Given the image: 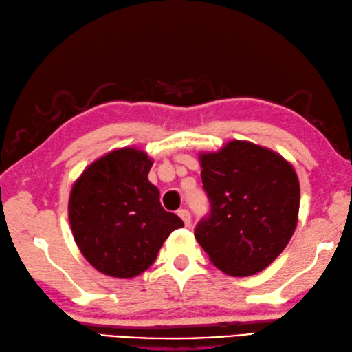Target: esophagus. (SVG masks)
I'll use <instances>...</instances> for the list:
<instances>
[{
  "mask_svg": "<svg viewBox=\"0 0 352 352\" xmlns=\"http://www.w3.org/2000/svg\"><path fill=\"white\" fill-rule=\"evenodd\" d=\"M178 217L183 219V223H185L186 226H190V224H191V214H190V212H188L186 208L178 210Z\"/></svg>",
  "mask_w": 352,
  "mask_h": 352,
  "instance_id": "1",
  "label": "esophagus"
}]
</instances>
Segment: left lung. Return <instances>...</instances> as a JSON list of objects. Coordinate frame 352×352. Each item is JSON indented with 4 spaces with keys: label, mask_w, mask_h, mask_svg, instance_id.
<instances>
[{
    "label": "left lung",
    "mask_w": 352,
    "mask_h": 352,
    "mask_svg": "<svg viewBox=\"0 0 352 352\" xmlns=\"http://www.w3.org/2000/svg\"><path fill=\"white\" fill-rule=\"evenodd\" d=\"M199 161L210 213L199 221L194 237L224 274L250 276L264 270L297 226L296 170L275 151L245 140L201 153Z\"/></svg>",
    "instance_id": "8db88e82"
}]
</instances>
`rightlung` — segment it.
I'll use <instances>...</instances> for the list:
<instances>
[{
    "label": "right lung",
    "instance_id": "obj_1",
    "mask_svg": "<svg viewBox=\"0 0 352 352\" xmlns=\"http://www.w3.org/2000/svg\"><path fill=\"white\" fill-rule=\"evenodd\" d=\"M151 166L145 151L113 150L91 162L72 186V235L83 258L104 275H140L172 230L183 226L162 208L160 190L148 182Z\"/></svg>",
    "mask_w": 352,
    "mask_h": 352
}]
</instances>
